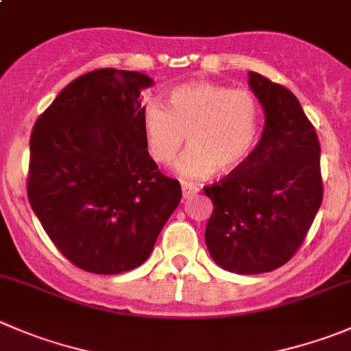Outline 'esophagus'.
Masks as SVG:
<instances>
[{
  "label": "esophagus",
  "mask_w": 351,
  "mask_h": 351,
  "mask_svg": "<svg viewBox=\"0 0 351 351\" xmlns=\"http://www.w3.org/2000/svg\"><path fill=\"white\" fill-rule=\"evenodd\" d=\"M197 192H199V189H197L195 185H190V183H182L183 199H192Z\"/></svg>",
  "instance_id": "esophagus-1"
}]
</instances>
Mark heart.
<instances>
[{
	"instance_id": "b5f03b06",
	"label": "heart",
	"mask_w": 351,
	"mask_h": 351,
	"mask_svg": "<svg viewBox=\"0 0 351 351\" xmlns=\"http://www.w3.org/2000/svg\"><path fill=\"white\" fill-rule=\"evenodd\" d=\"M142 127L151 158L169 165L189 141L190 147L175 169L183 180L197 182L238 168L250 156L261 130V106L250 90L209 82L173 87L166 106L145 101Z\"/></svg>"
}]
</instances>
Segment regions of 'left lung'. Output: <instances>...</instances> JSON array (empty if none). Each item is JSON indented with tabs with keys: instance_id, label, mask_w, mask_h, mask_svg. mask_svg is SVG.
I'll return each instance as SVG.
<instances>
[{
	"instance_id": "1",
	"label": "left lung",
	"mask_w": 351,
	"mask_h": 351,
	"mask_svg": "<svg viewBox=\"0 0 351 351\" xmlns=\"http://www.w3.org/2000/svg\"><path fill=\"white\" fill-rule=\"evenodd\" d=\"M248 85L266 114L261 141L226 178L204 186L214 204L207 250L234 274L287 264L322 202L321 145L295 94L255 71H248Z\"/></svg>"
}]
</instances>
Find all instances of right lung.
<instances>
[{
  "label": "right lung",
  "instance_id": "obj_1",
  "mask_svg": "<svg viewBox=\"0 0 351 351\" xmlns=\"http://www.w3.org/2000/svg\"><path fill=\"white\" fill-rule=\"evenodd\" d=\"M152 84L138 71H89L34 125L29 202L58 250L89 273L144 264L182 199L147 151L141 93Z\"/></svg>",
  "mask_w": 351,
  "mask_h": 351
}]
</instances>
